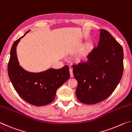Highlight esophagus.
Returning <instances> with one entry per match:
<instances>
[{
	"mask_svg": "<svg viewBox=\"0 0 132 132\" xmlns=\"http://www.w3.org/2000/svg\"><path fill=\"white\" fill-rule=\"evenodd\" d=\"M69 72H70V77H73V70H72V69H69Z\"/></svg>",
	"mask_w": 132,
	"mask_h": 132,
	"instance_id": "34e87169",
	"label": "esophagus"
}]
</instances>
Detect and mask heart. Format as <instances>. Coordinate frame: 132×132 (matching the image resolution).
Here are the masks:
<instances>
[{"label":"heart","instance_id":"1","mask_svg":"<svg viewBox=\"0 0 132 132\" xmlns=\"http://www.w3.org/2000/svg\"><path fill=\"white\" fill-rule=\"evenodd\" d=\"M83 55H84V53H83Z\"/></svg>","mask_w":132,"mask_h":132}]
</instances>
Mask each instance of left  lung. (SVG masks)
<instances>
[{"mask_svg":"<svg viewBox=\"0 0 132 132\" xmlns=\"http://www.w3.org/2000/svg\"><path fill=\"white\" fill-rule=\"evenodd\" d=\"M87 58L73 66V72L78 82V100L91 105L106 99L117 88L123 71V51L110 33L101 29L97 47Z\"/></svg>","mask_w":132,"mask_h":132,"instance_id":"obj_1","label":"left lung"}]
</instances>
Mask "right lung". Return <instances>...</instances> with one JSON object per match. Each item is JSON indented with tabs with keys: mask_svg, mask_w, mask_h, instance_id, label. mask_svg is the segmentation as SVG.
<instances>
[{
	"mask_svg": "<svg viewBox=\"0 0 132 132\" xmlns=\"http://www.w3.org/2000/svg\"><path fill=\"white\" fill-rule=\"evenodd\" d=\"M23 37L14 41L10 51L8 75L15 90L22 99L35 106H43L52 102L58 88L70 77L68 66L59 69H50L39 73L26 71L19 65L16 46Z\"/></svg>",
	"mask_w": 132,
	"mask_h": 132,
	"instance_id": "obj_1",
	"label": "right lung"
}]
</instances>
